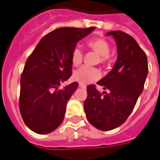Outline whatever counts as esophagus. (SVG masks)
<instances>
[{
    "mask_svg": "<svg viewBox=\"0 0 160 160\" xmlns=\"http://www.w3.org/2000/svg\"><path fill=\"white\" fill-rule=\"evenodd\" d=\"M79 87L82 88H86V85H84V84H81V83H80V84H79Z\"/></svg>",
    "mask_w": 160,
    "mask_h": 160,
    "instance_id": "1",
    "label": "esophagus"
}]
</instances>
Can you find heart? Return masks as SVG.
I'll list each match as a JSON object with an SVG mask.
<instances>
[{
  "instance_id": "obj_1",
  "label": "heart",
  "mask_w": 160,
  "mask_h": 160,
  "mask_svg": "<svg viewBox=\"0 0 160 160\" xmlns=\"http://www.w3.org/2000/svg\"><path fill=\"white\" fill-rule=\"evenodd\" d=\"M88 49L99 55V59L98 62L101 63L107 64L110 62L109 52L111 49L110 43L107 39L102 38H95L88 41L87 43ZM71 60L73 66H79L83 61V52L80 47H74L71 54ZM101 73L98 69L91 68V67L83 66L75 71L73 73V79L80 82L81 84H88L94 80H98L100 78Z\"/></svg>"
}]
</instances>
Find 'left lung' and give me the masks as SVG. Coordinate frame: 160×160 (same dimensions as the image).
<instances>
[{
  "instance_id": "left-lung-1",
  "label": "left lung",
  "mask_w": 160,
  "mask_h": 160,
  "mask_svg": "<svg viewBox=\"0 0 160 160\" xmlns=\"http://www.w3.org/2000/svg\"><path fill=\"white\" fill-rule=\"evenodd\" d=\"M107 35L115 39L118 56L112 71L97 84L108 92L100 93L95 85H88L84 101L88 121L101 131L113 130L126 121L148 75L147 55L135 39L119 30Z\"/></svg>"
}]
</instances>
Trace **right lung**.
Wrapping results in <instances>:
<instances>
[{"instance_id": "1", "label": "right lung", "mask_w": 160, "mask_h": 160, "mask_svg": "<svg viewBox=\"0 0 160 160\" xmlns=\"http://www.w3.org/2000/svg\"><path fill=\"white\" fill-rule=\"evenodd\" d=\"M95 29L60 28L39 41L25 63L20 78L19 111L26 125L38 134L52 132L62 123L66 105L78 82L58 88L72 73L71 54L80 39Z\"/></svg>"}]
</instances>
